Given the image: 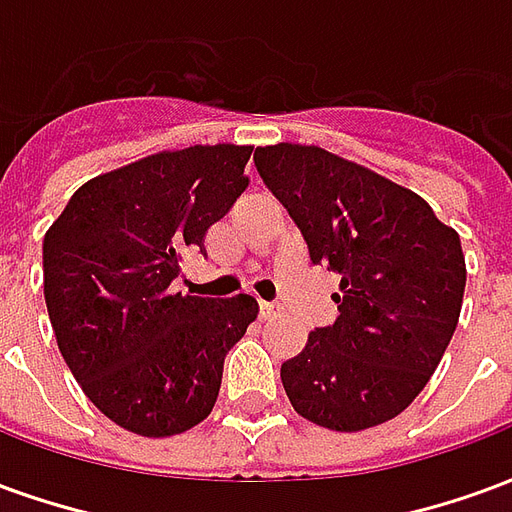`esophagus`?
I'll list each match as a JSON object with an SVG mask.
<instances>
[{"instance_id": "obj_1", "label": "esophagus", "mask_w": 512, "mask_h": 512, "mask_svg": "<svg viewBox=\"0 0 512 512\" xmlns=\"http://www.w3.org/2000/svg\"><path fill=\"white\" fill-rule=\"evenodd\" d=\"M279 312V304H274V301H260V318H274Z\"/></svg>"}]
</instances>
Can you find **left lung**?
Here are the masks:
<instances>
[{
  "mask_svg": "<svg viewBox=\"0 0 512 512\" xmlns=\"http://www.w3.org/2000/svg\"><path fill=\"white\" fill-rule=\"evenodd\" d=\"M255 167L312 263L340 274L337 321L282 365L290 406L340 433L376 428L411 406L450 345L466 288L461 238L419 194L323 147H257Z\"/></svg>",
  "mask_w": 512,
  "mask_h": 512,
  "instance_id": "obj_1",
  "label": "left lung"
}]
</instances>
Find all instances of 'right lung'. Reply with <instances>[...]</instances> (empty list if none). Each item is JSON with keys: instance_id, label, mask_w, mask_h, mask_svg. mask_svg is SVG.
<instances>
[{"instance_id": "1", "label": "right lung", "mask_w": 512, "mask_h": 512, "mask_svg": "<svg viewBox=\"0 0 512 512\" xmlns=\"http://www.w3.org/2000/svg\"><path fill=\"white\" fill-rule=\"evenodd\" d=\"M252 145L164 150L76 189L43 238V293L65 365L120 428L164 439L200 425L257 301L172 293L180 255L249 186Z\"/></svg>"}]
</instances>
